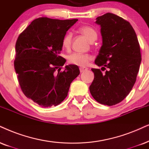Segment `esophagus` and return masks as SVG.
Returning a JSON list of instances; mask_svg holds the SVG:
<instances>
[{
  "instance_id": "34e87169",
  "label": "esophagus",
  "mask_w": 149,
  "mask_h": 149,
  "mask_svg": "<svg viewBox=\"0 0 149 149\" xmlns=\"http://www.w3.org/2000/svg\"><path fill=\"white\" fill-rule=\"evenodd\" d=\"M86 70H87V68H84V67H80V73L84 72V71H85Z\"/></svg>"
}]
</instances>
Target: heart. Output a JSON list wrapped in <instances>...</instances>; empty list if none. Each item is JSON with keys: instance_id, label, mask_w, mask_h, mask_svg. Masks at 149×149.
I'll return each instance as SVG.
<instances>
[{"instance_id": "obj_1", "label": "heart", "mask_w": 149, "mask_h": 149, "mask_svg": "<svg viewBox=\"0 0 149 149\" xmlns=\"http://www.w3.org/2000/svg\"><path fill=\"white\" fill-rule=\"evenodd\" d=\"M80 33L87 38L91 42H93L97 38V32L95 30L89 26H82L79 28ZM72 42V33L71 32L67 33L63 37L62 45L65 49H69ZM91 56L88 54L74 52L71 54L67 57V61L69 64L79 66V67H86L89 61H91Z\"/></svg>"}]
</instances>
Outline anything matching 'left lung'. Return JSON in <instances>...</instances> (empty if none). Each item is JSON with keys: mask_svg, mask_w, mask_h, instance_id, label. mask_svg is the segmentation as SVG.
Here are the masks:
<instances>
[{"mask_svg": "<svg viewBox=\"0 0 149 149\" xmlns=\"http://www.w3.org/2000/svg\"><path fill=\"white\" fill-rule=\"evenodd\" d=\"M102 38L95 63L108 70L91 69L94 80L89 91L102 104L113 106L129 95L134 85L141 63L140 47L131 24L121 17L107 13L96 18Z\"/></svg>", "mask_w": 149, "mask_h": 149, "instance_id": "obj_1", "label": "left lung"}]
</instances>
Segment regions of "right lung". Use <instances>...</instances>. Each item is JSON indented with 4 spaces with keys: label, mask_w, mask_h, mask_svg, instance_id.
Segmentation results:
<instances>
[{
    "label": "right lung",
    "mask_w": 149,
    "mask_h": 149,
    "mask_svg": "<svg viewBox=\"0 0 149 149\" xmlns=\"http://www.w3.org/2000/svg\"><path fill=\"white\" fill-rule=\"evenodd\" d=\"M78 19L40 17L31 22L16 42L14 69L22 92L39 106L61 104L70 84L80 74L77 65L61 67L66 60L59 56L63 37Z\"/></svg>",
    "instance_id": "1"
}]
</instances>
